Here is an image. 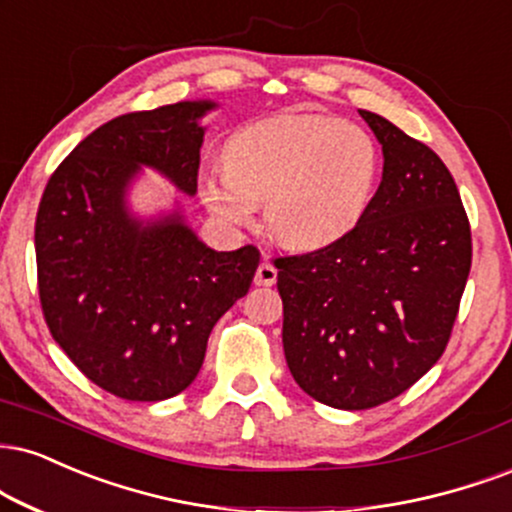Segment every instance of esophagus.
<instances>
[{
	"instance_id": "1",
	"label": "esophagus",
	"mask_w": 512,
	"mask_h": 512,
	"mask_svg": "<svg viewBox=\"0 0 512 512\" xmlns=\"http://www.w3.org/2000/svg\"><path fill=\"white\" fill-rule=\"evenodd\" d=\"M255 283H257V286H274V283H276V267L272 262H269L267 255H264L260 267H257Z\"/></svg>"
}]
</instances>
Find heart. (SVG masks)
<instances>
[{
  "instance_id": "b5f03b06",
  "label": "heart",
  "mask_w": 512,
  "mask_h": 512,
  "mask_svg": "<svg viewBox=\"0 0 512 512\" xmlns=\"http://www.w3.org/2000/svg\"><path fill=\"white\" fill-rule=\"evenodd\" d=\"M224 169L202 176L205 207L231 229H248L257 207L291 250L346 238L372 207L381 150L367 128L334 114H281L229 135Z\"/></svg>"
}]
</instances>
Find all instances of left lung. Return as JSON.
<instances>
[{
    "instance_id": "8db88e82",
    "label": "left lung",
    "mask_w": 512,
    "mask_h": 512,
    "mask_svg": "<svg viewBox=\"0 0 512 512\" xmlns=\"http://www.w3.org/2000/svg\"><path fill=\"white\" fill-rule=\"evenodd\" d=\"M360 116L384 152L365 219L322 250L274 260L288 369L338 410L386 403L436 365L472 264L470 221L446 164L384 116Z\"/></svg>"
}]
</instances>
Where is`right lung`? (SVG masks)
<instances>
[{"label":"right lung","mask_w":512,"mask_h":512,"mask_svg":"<svg viewBox=\"0 0 512 512\" xmlns=\"http://www.w3.org/2000/svg\"><path fill=\"white\" fill-rule=\"evenodd\" d=\"M217 102H176L116 116L80 140L47 181L35 219L45 322L71 362L123 400L157 403L186 391L207 338L248 293L252 245L207 248L178 205L135 217L128 190L143 166L197 193L205 128Z\"/></svg>","instance_id":"right-lung-1"}]
</instances>
